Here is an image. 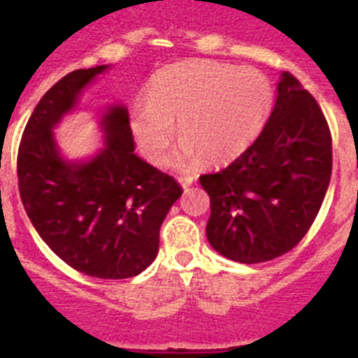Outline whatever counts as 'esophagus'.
<instances>
[{"label":"esophagus","instance_id":"34e87169","mask_svg":"<svg viewBox=\"0 0 358 358\" xmlns=\"http://www.w3.org/2000/svg\"><path fill=\"white\" fill-rule=\"evenodd\" d=\"M193 180H194L193 176H184V178H179L180 186H182L184 189H187V187H189L191 184H193Z\"/></svg>","mask_w":358,"mask_h":358}]
</instances>
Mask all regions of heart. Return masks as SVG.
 Wrapping results in <instances>:
<instances>
[{"label":"heart","mask_w":358,"mask_h":358,"mask_svg":"<svg viewBox=\"0 0 358 358\" xmlns=\"http://www.w3.org/2000/svg\"><path fill=\"white\" fill-rule=\"evenodd\" d=\"M272 86L255 69L210 60L169 65L153 77L148 101L136 103L131 127L141 152L165 160L179 122L178 165L222 164L260 134L272 108Z\"/></svg>","instance_id":"obj_1"}]
</instances>
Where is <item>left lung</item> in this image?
I'll list each match as a JSON object with an SVG mask.
<instances>
[{"label":"left lung","mask_w":358,"mask_h":358,"mask_svg":"<svg viewBox=\"0 0 358 358\" xmlns=\"http://www.w3.org/2000/svg\"><path fill=\"white\" fill-rule=\"evenodd\" d=\"M333 171L329 125L289 72L260 136L231 165L200 176L210 196L206 238L220 255L260 264L301 241L319 213Z\"/></svg>","instance_id":"left-lung-1"}]
</instances>
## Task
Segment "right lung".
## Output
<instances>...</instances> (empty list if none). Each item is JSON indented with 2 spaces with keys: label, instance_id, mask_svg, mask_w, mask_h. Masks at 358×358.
Masks as SVG:
<instances>
[{
  "label": "right lung",
  "instance_id": "right-lung-1",
  "mask_svg": "<svg viewBox=\"0 0 358 358\" xmlns=\"http://www.w3.org/2000/svg\"><path fill=\"white\" fill-rule=\"evenodd\" d=\"M106 69L73 70L39 99L18 146V191L32 226L65 264L93 278L125 279L155 260L160 226L182 189L134 153L120 105L101 117L105 148L96 157L62 158L53 127Z\"/></svg>",
  "mask_w": 358,
  "mask_h": 358
}]
</instances>
